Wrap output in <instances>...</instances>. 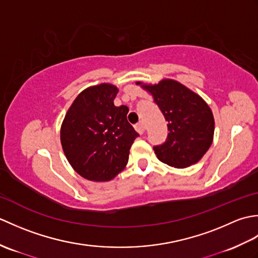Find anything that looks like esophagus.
<instances>
[{"label": "esophagus", "mask_w": 258, "mask_h": 258, "mask_svg": "<svg viewBox=\"0 0 258 258\" xmlns=\"http://www.w3.org/2000/svg\"><path fill=\"white\" fill-rule=\"evenodd\" d=\"M135 130H136V132H138L140 135H143L145 133V130H146V126H145L144 122H140V123L136 124Z\"/></svg>", "instance_id": "1"}]
</instances>
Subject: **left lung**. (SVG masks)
Masks as SVG:
<instances>
[{
    "mask_svg": "<svg viewBox=\"0 0 258 258\" xmlns=\"http://www.w3.org/2000/svg\"><path fill=\"white\" fill-rule=\"evenodd\" d=\"M142 87L154 97L168 123L166 141L153 146L158 160L176 168L199 162L213 142L215 123L210 106L201 96L173 80Z\"/></svg>",
    "mask_w": 258,
    "mask_h": 258,
    "instance_id": "8db88e82",
    "label": "left lung"
}]
</instances>
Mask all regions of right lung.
<instances>
[{
    "mask_svg": "<svg viewBox=\"0 0 258 258\" xmlns=\"http://www.w3.org/2000/svg\"><path fill=\"white\" fill-rule=\"evenodd\" d=\"M117 87L100 84L79 94L65 115L61 143L71 165L95 182L111 180L128 162L139 134L127 122L128 107L114 105Z\"/></svg>",
    "mask_w": 258,
    "mask_h": 258,
    "instance_id": "1",
    "label": "right lung"
}]
</instances>
